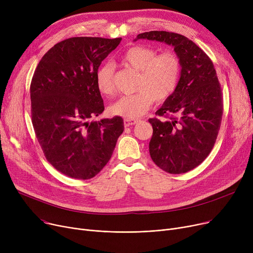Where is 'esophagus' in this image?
Returning <instances> with one entry per match:
<instances>
[{
	"mask_svg": "<svg viewBox=\"0 0 253 253\" xmlns=\"http://www.w3.org/2000/svg\"><path fill=\"white\" fill-rule=\"evenodd\" d=\"M138 122V119H124V126L130 127Z\"/></svg>",
	"mask_w": 253,
	"mask_h": 253,
	"instance_id": "obj_1",
	"label": "esophagus"
}]
</instances>
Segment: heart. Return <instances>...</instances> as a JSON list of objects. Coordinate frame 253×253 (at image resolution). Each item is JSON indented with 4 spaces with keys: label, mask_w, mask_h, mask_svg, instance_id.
<instances>
[{
    "label": "heart",
    "mask_w": 253,
    "mask_h": 253,
    "mask_svg": "<svg viewBox=\"0 0 253 253\" xmlns=\"http://www.w3.org/2000/svg\"><path fill=\"white\" fill-rule=\"evenodd\" d=\"M120 62L138 71L136 92L120 97L110 106V113L126 119L143 115L154 100L162 102L175 91L180 75L181 61L173 51L157 54V51L145 46H132L119 57ZM115 65L111 62L101 64L95 75L96 88L100 94L110 96L115 90Z\"/></svg>",
    "instance_id": "1"
}]
</instances>
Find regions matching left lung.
<instances>
[{"instance_id":"left-lung-1","label":"left lung","mask_w":253,"mask_h":253,"mask_svg":"<svg viewBox=\"0 0 253 253\" xmlns=\"http://www.w3.org/2000/svg\"><path fill=\"white\" fill-rule=\"evenodd\" d=\"M137 39L156 40L174 47L181 61L178 85L150 119L154 163L171 174L185 173L200 165L216 141L223 102L213 62L193 41L179 34L152 31Z\"/></svg>"}]
</instances>
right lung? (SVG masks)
<instances>
[{
	"mask_svg": "<svg viewBox=\"0 0 253 253\" xmlns=\"http://www.w3.org/2000/svg\"><path fill=\"white\" fill-rule=\"evenodd\" d=\"M122 38L74 37L40 60L31 83L32 122L47 161L76 179L94 177L124 131L121 117L89 122L104 104L95 84L101 61Z\"/></svg>",
	"mask_w": 253,
	"mask_h": 253,
	"instance_id": "add662e5",
	"label": "right lung"
}]
</instances>
